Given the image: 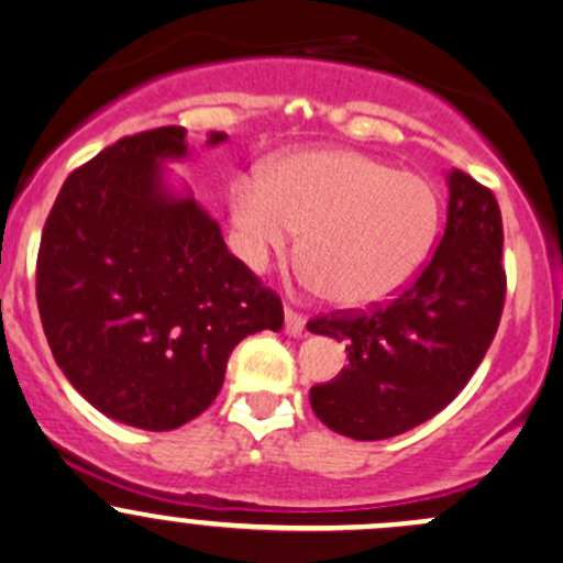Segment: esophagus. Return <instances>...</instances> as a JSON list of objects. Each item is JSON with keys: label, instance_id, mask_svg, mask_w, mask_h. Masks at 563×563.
<instances>
[{"label": "esophagus", "instance_id": "34e87169", "mask_svg": "<svg viewBox=\"0 0 563 563\" xmlns=\"http://www.w3.org/2000/svg\"><path fill=\"white\" fill-rule=\"evenodd\" d=\"M305 331V314L296 312L294 307H286V333L288 336H301Z\"/></svg>", "mask_w": 563, "mask_h": 563}]
</instances>
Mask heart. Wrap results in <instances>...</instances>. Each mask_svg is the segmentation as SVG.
Segmentation results:
<instances>
[{
	"label": "heart",
	"mask_w": 563,
	"mask_h": 563,
	"mask_svg": "<svg viewBox=\"0 0 563 563\" xmlns=\"http://www.w3.org/2000/svg\"><path fill=\"white\" fill-rule=\"evenodd\" d=\"M232 221L251 267L301 234L307 277L336 307L393 299L428 262L441 227V195L428 176L347 150L283 157L232 189Z\"/></svg>",
	"instance_id": "1"
}]
</instances>
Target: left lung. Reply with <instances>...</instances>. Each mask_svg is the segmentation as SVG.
I'll return each instance as SVG.
<instances>
[{
  "label": "left lung",
  "mask_w": 563,
  "mask_h": 563,
  "mask_svg": "<svg viewBox=\"0 0 563 563\" xmlns=\"http://www.w3.org/2000/svg\"><path fill=\"white\" fill-rule=\"evenodd\" d=\"M503 216L489 187L449 173V211L438 249L387 305L336 310L307 323L344 339L336 379L310 390L333 432L382 441L428 422L462 393L484 361L505 307Z\"/></svg>",
  "instance_id": "1"
}]
</instances>
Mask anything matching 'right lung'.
Segmentation results:
<instances>
[{
    "mask_svg": "<svg viewBox=\"0 0 563 563\" xmlns=\"http://www.w3.org/2000/svg\"><path fill=\"white\" fill-rule=\"evenodd\" d=\"M184 135H125L74 168L36 253L55 363L98 411L141 430L206 411L240 339L283 329L280 296L227 251L211 213L165 191L159 163L187 154Z\"/></svg>",
    "mask_w": 563,
    "mask_h": 563,
    "instance_id": "add662e5",
    "label": "right lung"
}]
</instances>
